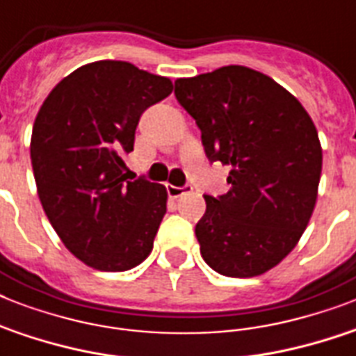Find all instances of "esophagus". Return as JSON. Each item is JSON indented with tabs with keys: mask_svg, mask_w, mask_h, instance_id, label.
Segmentation results:
<instances>
[{
	"mask_svg": "<svg viewBox=\"0 0 356 356\" xmlns=\"http://www.w3.org/2000/svg\"><path fill=\"white\" fill-rule=\"evenodd\" d=\"M190 190H192V186H173V184H168V194H170V197H173V200H177V197H183L184 194H188Z\"/></svg>",
	"mask_w": 356,
	"mask_h": 356,
	"instance_id": "obj_1",
	"label": "esophagus"
}]
</instances>
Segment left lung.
<instances>
[{
    "instance_id": "8db88e82",
    "label": "left lung",
    "mask_w": 356,
    "mask_h": 356,
    "mask_svg": "<svg viewBox=\"0 0 356 356\" xmlns=\"http://www.w3.org/2000/svg\"><path fill=\"white\" fill-rule=\"evenodd\" d=\"M175 97L209 161L231 168L227 194L205 195L201 257L222 275H262L298 245L314 212L323 159L314 122L286 88L245 66L177 79Z\"/></svg>"
}]
</instances>
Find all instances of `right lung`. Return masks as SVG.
Here are the masks:
<instances>
[{
	"label": "right lung",
	"instance_id": "right-lung-1",
	"mask_svg": "<svg viewBox=\"0 0 356 356\" xmlns=\"http://www.w3.org/2000/svg\"><path fill=\"white\" fill-rule=\"evenodd\" d=\"M168 77L123 60L81 66L36 114L31 164L47 220L72 254L99 271H127L153 249L166 186L127 181L123 155L145 108L172 94Z\"/></svg>",
	"mask_w": 356,
	"mask_h": 356
}]
</instances>
